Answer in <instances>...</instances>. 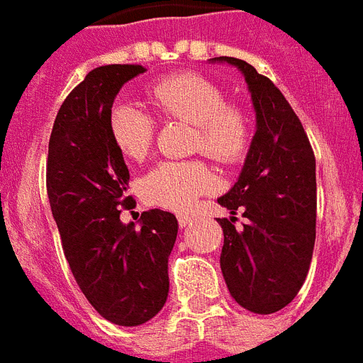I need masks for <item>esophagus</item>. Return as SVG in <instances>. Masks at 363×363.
I'll use <instances>...</instances> for the list:
<instances>
[{
    "label": "esophagus",
    "instance_id": "1",
    "mask_svg": "<svg viewBox=\"0 0 363 363\" xmlns=\"http://www.w3.org/2000/svg\"><path fill=\"white\" fill-rule=\"evenodd\" d=\"M177 220H179V225H181V228H188V225H191V222H194V216H191V214H179Z\"/></svg>",
    "mask_w": 363,
    "mask_h": 363
}]
</instances>
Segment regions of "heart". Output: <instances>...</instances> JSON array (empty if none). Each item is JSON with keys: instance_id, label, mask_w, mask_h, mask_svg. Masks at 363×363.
<instances>
[{"instance_id": "heart-1", "label": "heart", "mask_w": 363, "mask_h": 363, "mask_svg": "<svg viewBox=\"0 0 363 363\" xmlns=\"http://www.w3.org/2000/svg\"><path fill=\"white\" fill-rule=\"evenodd\" d=\"M149 99L166 119H181L196 126L194 149L220 166L244 160L252 143V123L238 106L228 104L223 91L199 74H175L149 89ZM110 134L126 158L143 160L155 141V119L130 102L113 106ZM214 188V175L203 160H166L141 181L147 203L169 211H186Z\"/></svg>"}]
</instances>
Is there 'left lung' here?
<instances>
[{
	"instance_id": "obj_1",
	"label": "left lung",
	"mask_w": 363,
	"mask_h": 363,
	"mask_svg": "<svg viewBox=\"0 0 363 363\" xmlns=\"http://www.w3.org/2000/svg\"><path fill=\"white\" fill-rule=\"evenodd\" d=\"M244 74L257 130L235 186L218 199L233 216L223 229L220 267L237 304L259 315L276 313L298 294L315 246V155L304 126L281 91L237 57H214ZM247 223L234 228L236 211Z\"/></svg>"
}]
</instances>
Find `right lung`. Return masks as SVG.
Instances as JSON below:
<instances>
[{
	"instance_id": "obj_1",
	"label": "right lung",
	"mask_w": 363,
	"mask_h": 363,
	"mask_svg": "<svg viewBox=\"0 0 363 363\" xmlns=\"http://www.w3.org/2000/svg\"><path fill=\"white\" fill-rule=\"evenodd\" d=\"M145 72L141 65L91 70L65 99L48 145L46 190L65 257L85 298L106 320L138 326L151 320L169 293L167 259L179 223L152 208L121 222L130 173L110 134V113L121 87Z\"/></svg>"
}]
</instances>
